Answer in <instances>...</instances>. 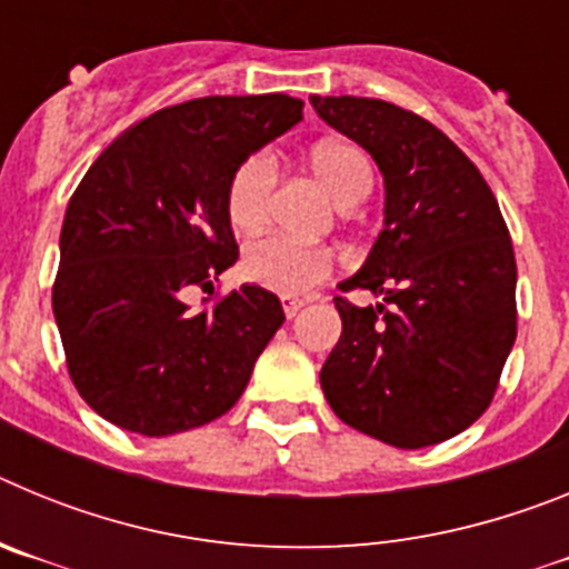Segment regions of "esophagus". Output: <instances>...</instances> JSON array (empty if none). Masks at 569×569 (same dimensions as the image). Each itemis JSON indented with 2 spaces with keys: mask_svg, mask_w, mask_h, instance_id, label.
Instances as JSON below:
<instances>
[{
  "mask_svg": "<svg viewBox=\"0 0 569 569\" xmlns=\"http://www.w3.org/2000/svg\"><path fill=\"white\" fill-rule=\"evenodd\" d=\"M305 305H308V301L299 299V296H281V308H284V316H288V319H293Z\"/></svg>",
  "mask_w": 569,
  "mask_h": 569,
  "instance_id": "1",
  "label": "esophagus"
}]
</instances>
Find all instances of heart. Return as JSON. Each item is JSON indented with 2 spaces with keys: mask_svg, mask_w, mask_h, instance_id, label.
Wrapping results in <instances>:
<instances>
[{
  "mask_svg": "<svg viewBox=\"0 0 569 569\" xmlns=\"http://www.w3.org/2000/svg\"><path fill=\"white\" fill-rule=\"evenodd\" d=\"M310 170L339 208L361 204L373 190V164L365 150L350 142H321L310 150ZM273 159L256 153L236 168L228 188V216L236 230L256 233L268 222L273 202ZM336 259L328 248L301 244L284 236H261L244 250L241 268L250 281L281 296L310 293L328 279Z\"/></svg>",
  "mask_w": 569,
  "mask_h": 569,
  "instance_id": "heart-1",
  "label": "heart"
}]
</instances>
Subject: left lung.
I'll list each match as a JSON object with an SVG mask.
<instances>
[{
  "label": "left lung",
  "instance_id": "obj_1",
  "mask_svg": "<svg viewBox=\"0 0 569 569\" xmlns=\"http://www.w3.org/2000/svg\"><path fill=\"white\" fill-rule=\"evenodd\" d=\"M373 156L385 230L336 299L341 336L321 390L345 425L401 450L453 439L490 407L516 341V256L479 168L436 124L381 99L310 97Z\"/></svg>",
  "mask_w": 569,
  "mask_h": 569
}]
</instances>
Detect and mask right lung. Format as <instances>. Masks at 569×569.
<instances>
[{"label":"right lung","instance_id":"right-lung-1","mask_svg":"<svg viewBox=\"0 0 569 569\" xmlns=\"http://www.w3.org/2000/svg\"><path fill=\"white\" fill-rule=\"evenodd\" d=\"M301 122V99L204 97L124 130L70 196L53 316L79 396L130 433L173 436L239 401L284 321L279 296L241 284L213 308L239 244L228 216L236 168Z\"/></svg>","mask_w":569,"mask_h":569}]
</instances>
